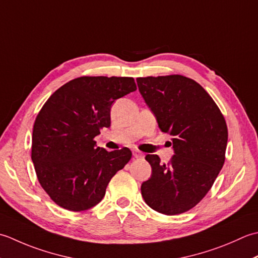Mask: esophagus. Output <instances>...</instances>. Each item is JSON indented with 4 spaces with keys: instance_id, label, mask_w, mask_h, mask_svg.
<instances>
[{
    "instance_id": "34e87169",
    "label": "esophagus",
    "mask_w": 258,
    "mask_h": 258,
    "mask_svg": "<svg viewBox=\"0 0 258 258\" xmlns=\"http://www.w3.org/2000/svg\"><path fill=\"white\" fill-rule=\"evenodd\" d=\"M133 154L135 156V158H144V154L139 150H134Z\"/></svg>"
}]
</instances>
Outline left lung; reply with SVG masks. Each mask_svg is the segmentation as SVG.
Segmentation results:
<instances>
[{"label":"left lung","instance_id":"left-lung-1","mask_svg":"<svg viewBox=\"0 0 258 258\" xmlns=\"http://www.w3.org/2000/svg\"><path fill=\"white\" fill-rule=\"evenodd\" d=\"M139 91L162 133L172 136L175 155L160 164L147 155L151 177L141 185L146 204L165 215L195 207L212 188L225 162L228 130L207 91L179 75L137 79Z\"/></svg>","mask_w":258,"mask_h":258}]
</instances>
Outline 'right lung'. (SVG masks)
Listing matches in <instances>:
<instances>
[{"label": "right lung", "mask_w": 258, "mask_h": 258, "mask_svg": "<svg viewBox=\"0 0 258 258\" xmlns=\"http://www.w3.org/2000/svg\"><path fill=\"white\" fill-rule=\"evenodd\" d=\"M137 90L134 78L80 77L46 100L35 118L31 158L42 188L60 207L81 212L104 197L131 159L129 148L107 151L94 137L110 127L114 100Z\"/></svg>", "instance_id": "right-lung-1"}]
</instances>
